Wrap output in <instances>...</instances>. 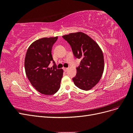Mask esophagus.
Listing matches in <instances>:
<instances>
[{
    "label": "esophagus",
    "instance_id": "esophagus-1",
    "mask_svg": "<svg viewBox=\"0 0 133 133\" xmlns=\"http://www.w3.org/2000/svg\"><path fill=\"white\" fill-rule=\"evenodd\" d=\"M63 70L65 71H66L68 70V68H63Z\"/></svg>",
    "mask_w": 133,
    "mask_h": 133
}]
</instances>
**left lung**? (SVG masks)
<instances>
[{
	"label": "left lung",
	"mask_w": 133,
	"mask_h": 133,
	"mask_svg": "<svg viewBox=\"0 0 133 133\" xmlns=\"http://www.w3.org/2000/svg\"><path fill=\"white\" fill-rule=\"evenodd\" d=\"M63 38L70 44L75 58L81 59L73 78L74 84L82 90L91 89L99 82L104 71L102 49L93 39L82 32L63 35Z\"/></svg>",
	"instance_id": "8db88e82"
}]
</instances>
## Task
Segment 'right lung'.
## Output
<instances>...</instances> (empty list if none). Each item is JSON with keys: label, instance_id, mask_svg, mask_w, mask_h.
Returning a JSON list of instances; mask_svg holds the SVG:
<instances>
[{"label": "right lung", "instance_id": "1", "mask_svg": "<svg viewBox=\"0 0 133 133\" xmlns=\"http://www.w3.org/2000/svg\"><path fill=\"white\" fill-rule=\"evenodd\" d=\"M58 37L43 38L32 43L26 53L25 70L29 82L41 93L50 95L57 92L60 87L63 70L58 69L52 57L51 49ZM53 61L54 65L49 68Z\"/></svg>", "mask_w": 133, "mask_h": 133}]
</instances>
